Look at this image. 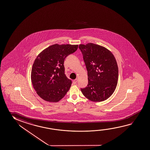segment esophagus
I'll list each match as a JSON object with an SVG mask.
<instances>
[{
  "label": "esophagus",
  "instance_id": "1",
  "mask_svg": "<svg viewBox=\"0 0 150 150\" xmlns=\"http://www.w3.org/2000/svg\"><path fill=\"white\" fill-rule=\"evenodd\" d=\"M77 82H78V79H75L73 81V83H74V84H76V83H77Z\"/></svg>",
  "mask_w": 150,
  "mask_h": 150
}]
</instances>
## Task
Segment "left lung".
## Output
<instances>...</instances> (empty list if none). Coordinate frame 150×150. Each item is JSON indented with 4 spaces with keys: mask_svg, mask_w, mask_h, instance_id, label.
<instances>
[{
    "mask_svg": "<svg viewBox=\"0 0 150 150\" xmlns=\"http://www.w3.org/2000/svg\"><path fill=\"white\" fill-rule=\"evenodd\" d=\"M88 71V84L81 88L84 96L94 102H102L112 95L118 79V68L114 56L106 48L93 43L80 44Z\"/></svg>",
    "mask_w": 150,
    "mask_h": 150,
    "instance_id": "obj_1",
    "label": "left lung"
}]
</instances>
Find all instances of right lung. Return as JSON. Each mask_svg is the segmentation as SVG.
Segmentation results:
<instances>
[{
	"label": "right lung",
	"mask_w": 150,
	"mask_h": 150,
	"mask_svg": "<svg viewBox=\"0 0 150 150\" xmlns=\"http://www.w3.org/2000/svg\"><path fill=\"white\" fill-rule=\"evenodd\" d=\"M78 47V45L54 44L36 57L32 66L31 80L37 94L43 100L57 102L69 91L72 81L65 74L64 59Z\"/></svg>",
	"instance_id": "obj_1"
}]
</instances>
